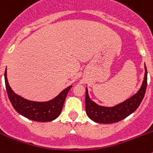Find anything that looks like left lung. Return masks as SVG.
<instances>
[{
	"instance_id": "8db88e82",
	"label": "left lung",
	"mask_w": 153,
	"mask_h": 153,
	"mask_svg": "<svg viewBox=\"0 0 153 153\" xmlns=\"http://www.w3.org/2000/svg\"><path fill=\"white\" fill-rule=\"evenodd\" d=\"M147 86V70L145 65V76L140 90L132 97L113 107L99 106L90 100L86 88L85 109L89 118L99 123H113L121 121L132 114L139 107L145 96Z\"/></svg>"
}]
</instances>
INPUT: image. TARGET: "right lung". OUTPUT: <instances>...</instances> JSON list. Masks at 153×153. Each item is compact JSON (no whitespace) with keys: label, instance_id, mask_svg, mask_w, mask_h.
<instances>
[{"label":"right lung","instance_id":"add662e5","mask_svg":"<svg viewBox=\"0 0 153 153\" xmlns=\"http://www.w3.org/2000/svg\"><path fill=\"white\" fill-rule=\"evenodd\" d=\"M4 79L8 98L14 109L24 117L36 122H50L59 117L67 93L72 87V86L67 87L57 97L50 101L34 102L20 97L11 90L7 78V68L4 73Z\"/></svg>","mask_w":153,"mask_h":153}]
</instances>
